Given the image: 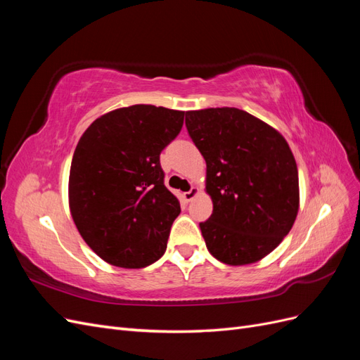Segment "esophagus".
<instances>
[{
	"mask_svg": "<svg viewBox=\"0 0 360 360\" xmlns=\"http://www.w3.org/2000/svg\"><path fill=\"white\" fill-rule=\"evenodd\" d=\"M198 188H191V191H188V192H184L183 193V198H184V201H192L195 197H197V195H198Z\"/></svg>",
	"mask_w": 360,
	"mask_h": 360,
	"instance_id": "1",
	"label": "esophagus"
}]
</instances>
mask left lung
Masks as SVG:
<instances>
[{
    "mask_svg": "<svg viewBox=\"0 0 360 360\" xmlns=\"http://www.w3.org/2000/svg\"><path fill=\"white\" fill-rule=\"evenodd\" d=\"M207 163L213 213L200 224L209 252L230 266L255 263L290 233L299 212V174L278 130L237 108L186 112Z\"/></svg>",
    "mask_w": 360,
    "mask_h": 360,
    "instance_id": "obj_1",
    "label": "left lung"
}]
</instances>
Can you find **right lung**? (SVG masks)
Wrapping results in <instances>:
<instances>
[{
	"label": "right lung",
	"mask_w": 360,
	"mask_h": 360,
	"mask_svg": "<svg viewBox=\"0 0 360 360\" xmlns=\"http://www.w3.org/2000/svg\"><path fill=\"white\" fill-rule=\"evenodd\" d=\"M183 118L162 106L120 108L94 120L76 146L70 213L106 263L141 269L165 252L180 202L163 183L160 151L180 134Z\"/></svg>",
	"instance_id": "obj_1"
}]
</instances>
